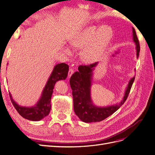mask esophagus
Returning <instances> with one entry per match:
<instances>
[{
	"label": "esophagus",
	"instance_id": "34e87169",
	"mask_svg": "<svg viewBox=\"0 0 155 155\" xmlns=\"http://www.w3.org/2000/svg\"><path fill=\"white\" fill-rule=\"evenodd\" d=\"M74 68H70V69H69V70H68V78L69 77H70L72 75V74L74 73Z\"/></svg>",
	"mask_w": 155,
	"mask_h": 155
}]
</instances>
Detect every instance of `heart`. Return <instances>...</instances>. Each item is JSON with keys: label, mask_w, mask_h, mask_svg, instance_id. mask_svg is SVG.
Segmentation results:
<instances>
[{"label": "heart", "mask_w": 155, "mask_h": 155, "mask_svg": "<svg viewBox=\"0 0 155 155\" xmlns=\"http://www.w3.org/2000/svg\"><path fill=\"white\" fill-rule=\"evenodd\" d=\"M111 35L109 27L90 26L74 36L70 44L74 48L83 49L81 52L82 59L85 63H92L100 57ZM65 51L68 54H71L69 48H67Z\"/></svg>", "instance_id": "obj_1"}]
</instances>
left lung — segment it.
Segmentation results:
<instances>
[{
  "label": "left lung",
  "mask_w": 155,
  "mask_h": 155,
  "mask_svg": "<svg viewBox=\"0 0 155 155\" xmlns=\"http://www.w3.org/2000/svg\"><path fill=\"white\" fill-rule=\"evenodd\" d=\"M133 40L137 45V58L140 53V42L134 28H133ZM97 62L87 65H79L78 72H74L70 79L72 90L74 109L76 114L81 121L86 123L97 122L104 120L112 115L122 105L129 94L135 77L130 79L126 89L123 100L119 104L107 107H97L92 104L91 99L92 73Z\"/></svg>",
  "instance_id": "1"
}]
</instances>
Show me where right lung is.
Segmentation results:
<instances>
[{
    "mask_svg": "<svg viewBox=\"0 0 155 155\" xmlns=\"http://www.w3.org/2000/svg\"><path fill=\"white\" fill-rule=\"evenodd\" d=\"M68 69V65L66 63H60L55 65L44 88L41 97L34 107H25L18 105L12 99L10 93H9L12 104L18 114L23 118L31 121H39L48 116L51 109L50 101L55 83L59 80L67 78Z\"/></svg>",
    "mask_w": 155,
    "mask_h": 155,
    "instance_id": "obj_1",
    "label": "right lung"
}]
</instances>
